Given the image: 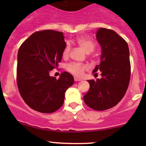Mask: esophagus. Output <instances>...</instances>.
I'll return each mask as SVG.
<instances>
[{
  "instance_id": "obj_1",
  "label": "esophagus",
  "mask_w": 146,
  "mask_h": 146,
  "mask_svg": "<svg viewBox=\"0 0 146 146\" xmlns=\"http://www.w3.org/2000/svg\"><path fill=\"white\" fill-rule=\"evenodd\" d=\"M74 80H75V81H80V80H81V79L75 77V78H74Z\"/></svg>"
}]
</instances>
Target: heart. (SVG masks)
Returning <instances> with one entry per match:
<instances>
[{
	"label": "heart",
	"instance_id": "b5f03b06",
	"mask_svg": "<svg viewBox=\"0 0 146 146\" xmlns=\"http://www.w3.org/2000/svg\"><path fill=\"white\" fill-rule=\"evenodd\" d=\"M76 42H77L78 44L83 49V51L87 54L91 53L95 48L94 42L90 39L84 37V36L78 37ZM70 46L68 44L66 45V47L64 48V51H63V55H64V57L68 56L69 52H70ZM85 69H86V66L81 64H76V63H71V64H68L67 66V70L69 72H70L72 74L75 75V76H79V77L82 76L84 74V71H85Z\"/></svg>",
	"mask_w": 146,
	"mask_h": 146
}]
</instances>
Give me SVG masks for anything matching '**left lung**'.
Listing matches in <instances>:
<instances>
[{
    "label": "left lung",
    "instance_id": "left-lung-1",
    "mask_svg": "<svg viewBox=\"0 0 146 146\" xmlns=\"http://www.w3.org/2000/svg\"><path fill=\"white\" fill-rule=\"evenodd\" d=\"M96 39L101 47L100 63L92 73L101 71L102 78L88 80L90 89L83 100L90 108L103 111L117 105L126 94L131 76L129 48L111 29L99 28Z\"/></svg>",
    "mask_w": 146,
    "mask_h": 146
}]
</instances>
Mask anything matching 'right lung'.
<instances>
[{"label":"right lung","mask_w":146,"mask_h":146,"mask_svg":"<svg viewBox=\"0 0 146 146\" xmlns=\"http://www.w3.org/2000/svg\"><path fill=\"white\" fill-rule=\"evenodd\" d=\"M66 44L62 32H36L20 46L17 53V81L25 102L42 113H52L63 105L65 92L74 82L65 71L57 80L50 70L58 67Z\"/></svg>","instance_id":"right-lung-1"}]
</instances>
